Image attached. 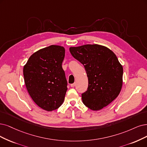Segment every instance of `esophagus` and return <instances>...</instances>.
Returning <instances> with one entry per match:
<instances>
[{"label": "esophagus", "mask_w": 147, "mask_h": 147, "mask_svg": "<svg viewBox=\"0 0 147 147\" xmlns=\"http://www.w3.org/2000/svg\"><path fill=\"white\" fill-rule=\"evenodd\" d=\"M70 85H71V87H74V86H76V83H73L72 84H71Z\"/></svg>", "instance_id": "esophagus-1"}]
</instances>
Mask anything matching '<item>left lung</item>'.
Instances as JSON below:
<instances>
[{"instance_id":"left-lung-1","label":"left lung","mask_w":147,"mask_h":147,"mask_svg":"<svg viewBox=\"0 0 147 147\" xmlns=\"http://www.w3.org/2000/svg\"><path fill=\"white\" fill-rule=\"evenodd\" d=\"M71 55L82 63L88 79L87 91L82 94L85 106L99 111L119 96L123 84V67L108 48L87 44L69 48Z\"/></svg>"}]
</instances>
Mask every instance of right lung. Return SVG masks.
I'll list each match as a JSON object with an SVG mask.
<instances>
[{
	"mask_svg": "<svg viewBox=\"0 0 147 147\" xmlns=\"http://www.w3.org/2000/svg\"><path fill=\"white\" fill-rule=\"evenodd\" d=\"M65 48L51 45L34 53L24 65L26 88L32 99L42 109L51 111L63 104L67 81L62 63Z\"/></svg>",
	"mask_w": 147,
	"mask_h": 147,
	"instance_id": "obj_1",
	"label": "right lung"
}]
</instances>
